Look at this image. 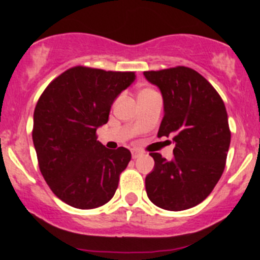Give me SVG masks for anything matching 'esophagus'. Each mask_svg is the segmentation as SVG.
<instances>
[{"mask_svg":"<svg viewBox=\"0 0 260 260\" xmlns=\"http://www.w3.org/2000/svg\"><path fill=\"white\" fill-rule=\"evenodd\" d=\"M140 156H142V152L137 151V149H132V157H133V158H138Z\"/></svg>","mask_w":260,"mask_h":260,"instance_id":"34e87169","label":"esophagus"}]
</instances>
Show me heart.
<instances>
[{"instance_id": "1", "label": "heart", "mask_w": 260, "mask_h": 260, "mask_svg": "<svg viewBox=\"0 0 260 260\" xmlns=\"http://www.w3.org/2000/svg\"><path fill=\"white\" fill-rule=\"evenodd\" d=\"M151 91H154V90H152V89H145V90L141 91L140 94H142V93H151Z\"/></svg>"}]
</instances>
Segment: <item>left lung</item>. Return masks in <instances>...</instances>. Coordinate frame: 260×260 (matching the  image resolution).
Listing matches in <instances>:
<instances>
[{"mask_svg":"<svg viewBox=\"0 0 260 260\" xmlns=\"http://www.w3.org/2000/svg\"><path fill=\"white\" fill-rule=\"evenodd\" d=\"M159 88L165 115L158 137L172 136L174 158L151 153L153 171L146 176L149 200L158 208L181 211L203 203L221 177L230 146L228 113L221 96L191 68L145 72Z\"/></svg>","mask_w":260,"mask_h":260,"instance_id":"left-lung-1","label":"left lung"}]
</instances>
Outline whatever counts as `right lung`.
Here are the masks:
<instances>
[{
  "instance_id": "1",
  "label": "right lung",
  "mask_w": 260,
  "mask_h": 260,
  "mask_svg": "<svg viewBox=\"0 0 260 260\" xmlns=\"http://www.w3.org/2000/svg\"><path fill=\"white\" fill-rule=\"evenodd\" d=\"M136 79L133 72L74 67L55 78L34 112L32 141L52 192L77 209H95L114 196L131 161L124 147L108 149L96 128L108 122L114 99Z\"/></svg>"
}]
</instances>
